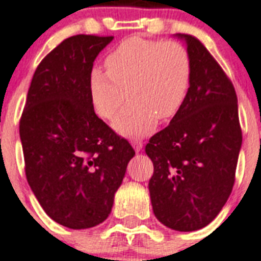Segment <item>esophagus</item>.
Returning <instances> with one entry per match:
<instances>
[{
  "label": "esophagus",
  "instance_id": "esophagus-1",
  "mask_svg": "<svg viewBox=\"0 0 261 261\" xmlns=\"http://www.w3.org/2000/svg\"><path fill=\"white\" fill-rule=\"evenodd\" d=\"M142 142L141 141H133V147L135 149V151H141L142 150Z\"/></svg>",
  "mask_w": 261,
  "mask_h": 261
}]
</instances>
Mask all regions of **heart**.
<instances>
[{
	"label": "heart",
	"mask_w": 261,
	"mask_h": 261,
	"mask_svg": "<svg viewBox=\"0 0 261 261\" xmlns=\"http://www.w3.org/2000/svg\"><path fill=\"white\" fill-rule=\"evenodd\" d=\"M107 71L93 69L89 92L98 116L115 118V130L127 137L153 131L157 119L173 118L186 100L191 83V58L176 40L134 36L122 42L106 59Z\"/></svg>",
	"instance_id": "heart-1"
}]
</instances>
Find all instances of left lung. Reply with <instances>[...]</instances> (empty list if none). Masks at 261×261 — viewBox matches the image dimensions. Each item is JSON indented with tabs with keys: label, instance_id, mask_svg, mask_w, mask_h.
Instances as JSON below:
<instances>
[{
	"label": "left lung",
	"instance_id": "obj_1",
	"mask_svg": "<svg viewBox=\"0 0 261 261\" xmlns=\"http://www.w3.org/2000/svg\"><path fill=\"white\" fill-rule=\"evenodd\" d=\"M184 39L191 83L181 108L145 147L154 172L149 180L153 213L178 231L207 226L230 196L243 133L234 87L192 35Z\"/></svg>",
	"mask_w": 261,
	"mask_h": 261
}]
</instances>
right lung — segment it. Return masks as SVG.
<instances>
[{
	"mask_svg": "<svg viewBox=\"0 0 261 261\" xmlns=\"http://www.w3.org/2000/svg\"><path fill=\"white\" fill-rule=\"evenodd\" d=\"M114 36L75 35L43 58L20 119L25 176L46 214L70 229L110 215L135 151L94 114L89 77Z\"/></svg>",
	"mask_w": 261,
	"mask_h": 261,
	"instance_id": "add662e5",
	"label": "right lung"
}]
</instances>
